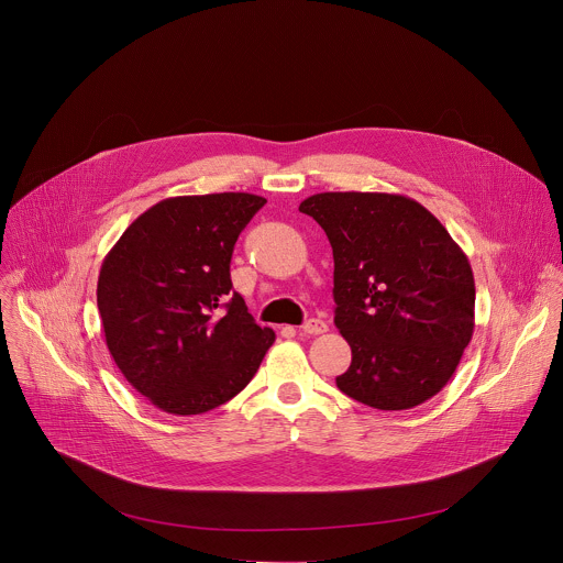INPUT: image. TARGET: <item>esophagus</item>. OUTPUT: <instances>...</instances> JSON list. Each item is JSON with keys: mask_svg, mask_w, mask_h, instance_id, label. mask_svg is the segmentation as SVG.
Wrapping results in <instances>:
<instances>
[{"mask_svg": "<svg viewBox=\"0 0 563 563\" xmlns=\"http://www.w3.org/2000/svg\"><path fill=\"white\" fill-rule=\"evenodd\" d=\"M327 331H329V327L320 318H311L302 324V333H307V335H320V333H327Z\"/></svg>", "mask_w": 563, "mask_h": 563, "instance_id": "obj_1", "label": "esophagus"}]
</instances>
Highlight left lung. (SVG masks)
Here are the masks:
<instances>
[{"mask_svg":"<svg viewBox=\"0 0 563 563\" xmlns=\"http://www.w3.org/2000/svg\"><path fill=\"white\" fill-rule=\"evenodd\" d=\"M333 247L335 327L353 360L338 388L410 410L456 373L474 335V272L445 225L390 192H318L300 203Z\"/></svg>","mask_w":563,"mask_h":563,"instance_id":"1","label":"left lung"}]
</instances>
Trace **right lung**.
Segmentation results:
<instances>
[{
	"mask_svg": "<svg viewBox=\"0 0 563 563\" xmlns=\"http://www.w3.org/2000/svg\"><path fill=\"white\" fill-rule=\"evenodd\" d=\"M267 199L168 197L142 212L102 261L98 311L124 379L155 408L190 417L236 397L276 335L232 291L234 243Z\"/></svg>",
	"mask_w": 563,
	"mask_h": 563,
	"instance_id": "1",
	"label": "right lung"
}]
</instances>
